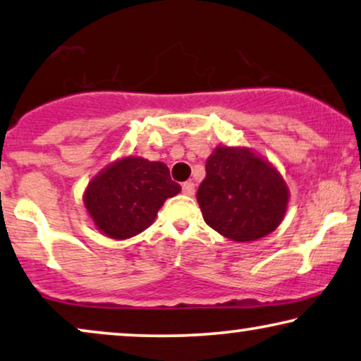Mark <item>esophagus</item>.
Listing matches in <instances>:
<instances>
[{
  "label": "esophagus",
  "mask_w": 361,
  "mask_h": 361,
  "mask_svg": "<svg viewBox=\"0 0 361 361\" xmlns=\"http://www.w3.org/2000/svg\"><path fill=\"white\" fill-rule=\"evenodd\" d=\"M181 190H183V192H185L186 196H192V195H195V183H192V181H185L181 185Z\"/></svg>",
  "instance_id": "1"
}]
</instances>
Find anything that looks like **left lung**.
Here are the masks:
<instances>
[{
	"label": "left lung",
	"instance_id": "8db88e82",
	"mask_svg": "<svg viewBox=\"0 0 361 361\" xmlns=\"http://www.w3.org/2000/svg\"><path fill=\"white\" fill-rule=\"evenodd\" d=\"M206 224L233 242H253L281 224L289 190L280 170L248 147L217 145L196 192Z\"/></svg>",
	"mask_w": 361,
	"mask_h": 361
}]
</instances>
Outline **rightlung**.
Returning a JSON list of instances; mask_svg holds the SVG:
<instances>
[{
  "instance_id": "right-lung-1",
  "label": "right lung",
  "mask_w": 361,
  "mask_h": 361,
  "mask_svg": "<svg viewBox=\"0 0 361 361\" xmlns=\"http://www.w3.org/2000/svg\"><path fill=\"white\" fill-rule=\"evenodd\" d=\"M180 191L164 161L124 155L91 178L83 204L101 233L126 240L152 226L164 202Z\"/></svg>"
}]
</instances>
